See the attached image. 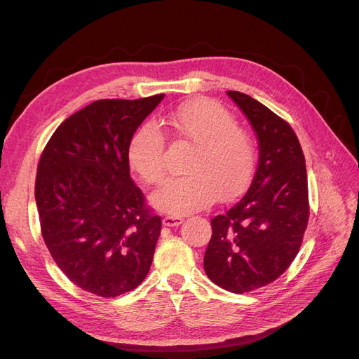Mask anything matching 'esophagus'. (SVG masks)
Wrapping results in <instances>:
<instances>
[{"label": "esophagus", "instance_id": "1", "mask_svg": "<svg viewBox=\"0 0 359 359\" xmlns=\"http://www.w3.org/2000/svg\"><path fill=\"white\" fill-rule=\"evenodd\" d=\"M184 222V219L181 215H165L163 217V224L165 226H178Z\"/></svg>", "mask_w": 359, "mask_h": 359}]
</instances>
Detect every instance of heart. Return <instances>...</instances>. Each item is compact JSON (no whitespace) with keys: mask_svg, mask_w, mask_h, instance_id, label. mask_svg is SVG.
Masks as SVG:
<instances>
[{"mask_svg":"<svg viewBox=\"0 0 359 359\" xmlns=\"http://www.w3.org/2000/svg\"><path fill=\"white\" fill-rule=\"evenodd\" d=\"M161 124L194 145V151L186 166L189 175L170 180L151 194L156 208L189 214L211 205L217 196L232 199L248 186L257 161L255 140L222 104L210 99L189 100ZM165 135L151 123L140 126L128 142L130 166L149 186L165 180Z\"/></svg>","mask_w":359,"mask_h":359,"instance_id":"b5f03b06","label":"heart"}]
</instances>
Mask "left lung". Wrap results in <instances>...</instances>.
Listing matches in <instances>:
<instances>
[{"mask_svg":"<svg viewBox=\"0 0 359 359\" xmlns=\"http://www.w3.org/2000/svg\"><path fill=\"white\" fill-rule=\"evenodd\" d=\"M227 95L255 128L259 163L241 199L211 220L203 268L217 286L244 293L273 283L298 255L310 214L307 169L289 123L247 94Z\"/></svg>","mask_w":359,"mask_h":359,"instance_id":"8db88e82","label":"left lung"}]
</instances>
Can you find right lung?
Listing matches in <instances>:
<instances>
[{"instance_id": "right-lung-1", "label": "right lung", "mask_w": 359, "mask_h": 359, "mask_svg": "<svg viewBox=\"0 0 359 359\" xmlns=\"http://www.w3.org/2000/svg\"><path fill=\"white\" fill-rule=\"evenodd\" d=\"M163 97L93 102L60 124L40 156L43 240L62 273L94 295L133 290L153 262L161 219L130 178L127 151Z\"/></svg>"}]
</instances>
